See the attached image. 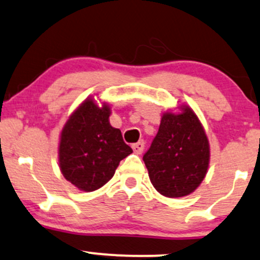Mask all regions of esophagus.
I'll list each match as a JSON object with an SVG mask.
<instances>
[{
    "label": "esophagus",
    "instance_id": "obj_1",
    "mask_svg": "<svg viewBox=\"0 0 260 260\" xmlns=\"http://www.w3.org/2000/svg\"><path fill=\"white\" fill-rule=\"evenodd\" d=\"M144 146H145V143H144L143 140H140V142L136 143V144H133V145H132V149H133V151L136 152L137 155H140V154H142V152H143Z\"/></svg>",
    "mask_w": 260,
    "mask_h": 260
}]
</instances>
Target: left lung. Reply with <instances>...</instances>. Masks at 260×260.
Here are the masks:
<instances>
[{
  "label": "left lung",
  "instance_id": "8db88e82",
  "mask_svg": "<svg viewBox=\"0 0 260 260\" xmlns=\"http://www.w3.org/2000/svg\"><path fill=\"white\" fill-rule=\"evenodd\" d=\"M152 185L167 198H183L198 189L209 165V144L191 108L165 112L151 146L143 156Z\"/></svg>",
  "mask_w": 260,
  "mask_h": 260
}]
</instances>
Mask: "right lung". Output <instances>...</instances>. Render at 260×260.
Here are the masks:
<instances>
[{
	"instance_id": "1",
	"label": "right lung",
	"mask_w": 260,
	"mask_h": 260,
	"mask_svg": "<svg viewBox=\"0 0 260 260\" xmlns=\"http://www.w3.org/2000/svg\"><path fill=\"white\" fill-rule=\"evenodd\" d=\"M110 108L87 98L62 127L59 167L65 179L82 191H94L114 177L118 164L133 150L109 122Z\"/></svg>"
}]
</instances>
